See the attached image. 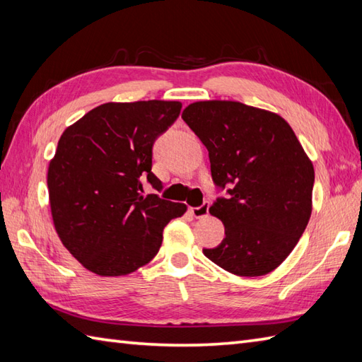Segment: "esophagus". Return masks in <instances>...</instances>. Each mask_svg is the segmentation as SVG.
Returning <instances> with one entry per match:
<instances>
[{
    "label": "esophagus",
    "instance_id": "1",
    "mask_svg": "<svg viewBox=\"0 0 362 362\" xmlns=\"http://www.w3.org/2000/svg\"><path fill=\"white\" fill-rule=\"evenodd\" d=\"M209 210H210V204L204 202L202 205H199V206H191L189 213L193 214L194 218H205L206 214H209Z\"/></svg>",
    "mask_w": 362,
    "mask_h": 362
}]
</instances>
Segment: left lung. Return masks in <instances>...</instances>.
I'll return each instance as SVG.
<instances>
[{
    "label": "left lung",
    "mask_w": 362,
    "mask_h": 362,
    "mask_svg": "<svg viewBox=\"0 0 362 362\" xmlns=\"http://www.w3.org/2000/svg\"><path fill=\"white\" fill-rule=\"evenodd\" d=\"M182 118L209 149L211 179L227 193L210 206L226 238L204 255L235 275L272 272L311 216L314 168L294 130L279 115L235 101L189 104Z\"/></svg>",
    "instance_id": "8db88e82"
}]
</instances>
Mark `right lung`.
I'll return each instance as SVG.
<instances>
[{
	"label": "right lung",
	"instance_id": "right-lung-1",
	"mask_svg": "<svg viewBox=\"0 0 362 362\" xmlns=\"http://www.w3.org/2000/svg\"><path fill=\"white\" fill-rule=\"evenodd\" d=\"M177 101L107 103L62 134L48 169L56 232L88 271L118 276L157 255L163 228L187 211L143 185L161 191L152 148L179 118Z\"/></svg>",
	"mask_w": 362,
	"mask_h": 362
}]
</instances>
